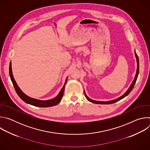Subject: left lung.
I'll return each mask as SVG.
<instances>
[{
	"mask_svg": "<svg viewBox=\"0 0 150 150\" xmlns=\"http://www.w3.org/2000/svg\"><path fill=\"white\" fill-rule=\"evenodd\" d=\"M135 57H136V59H137V72H136V75H135V78H134V80L133 81V82H132L131 85L130 87L128 88V90H127V91L124 94H123L121 97L116 98V99H115L113 100H111V101H96V100H91V98H90L86 94H85V91H84V94H85V97H86L87 98V100L91 102V103H96V104H112V103H116L119 100H120L121 99L125 98L126 96H127L128 94H129L131 91L132 90V89L134 88V85H135V83L137 81V78H138V74H139V58H138V55L137 54L136 52H135Z\"/></svg>",
	"mask_w": 150,
	"mask_h": 150,
	"instance_id": "1",
	"label": "left lung"
}]
</instances>
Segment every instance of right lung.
<instances>
[{
  "instance_id": "right-lung-1",
  "label": "right lung",
  "mask_w": 150,
  "mask_h": 150,
  "mask_svg": "<svg viewBox=\"0 0 150 150\" xmlns=\"http://www.w3.org/2000/svg\"><path fill=\"white\" fill-rule=\"evenodd\" d=\"M9 75H10L12 82L13 85V87H14L15 91H16L17 94L18 95V96L24 102H25L28 104H30L31 105L36 106V107H41V108H47V107H52L53 105H56L60 101L61 99L63 97L64 90H65V84L67 82V79H68V78H67L65 83H64V85L63 86L62 90H60L59 94L55 98L51 99V100H40L35 99V98L28 97V96L25 94L21 90L19 87L18 86V85L13 76L12 71V67H11V62H10V64H9Z\"/></svg>"
}]
</instances>
